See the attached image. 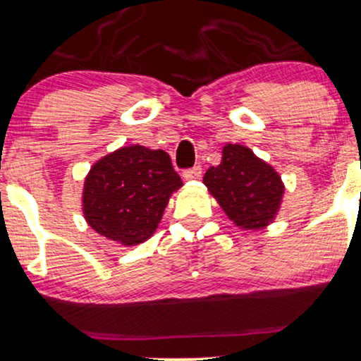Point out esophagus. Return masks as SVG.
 <instances>
[{
	"instance_id": "1",
	"label": "esophagus",
	"mask_w": 361,
	"mask_h": 361,
	"mask_svg": "<svg viewBox=\"0 0 361 361\" xmlns=\"http://www.w3.org/2000/svg\"><path fill=\"white\" fill-rule=\"evenodd\" d=\"M202 176V169L201 166H194L190 169H185L184 172H182V177H184L185 180H192V179H199V177Z\"/></svg>"
}]
</instances>
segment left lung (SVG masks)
<instances>
[{
	"mask_svg": "<svg viewBox=\"0 0 361 361\" xmlns=\"http://www.w3.org/2000/svg\"><path fill=\"white\" fill-rule=\"evenodd\" d=\"M204 184L231 221L244 229L264 228L278 211L281 177L243 145H226L222 160L204 176Z\"/></svg>",
	"mask_w": 361,
	"mask_h": 361,
	"instance_id": "1",
	"label": "left lung"
}]
</instances>
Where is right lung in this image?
I'll return each instance as SVG.
<instances>
[{
    "label": "right lung",
    "instance_id": "obj_1",
    "mask_svg": "<svg viewBox=\"0 0 361 361\" xmlns=\"http://www.w3.org/2000/svg\"><path fill=\"white\" fill-rule=\"evenodd\" d=\"M180 185L167 152L122 147L92 167L83 212L97 233L133 246L154 234L169 197Z\"/></svg>",
    "mask_w": 361,
    "mask_h": 361
}]
</instances>
